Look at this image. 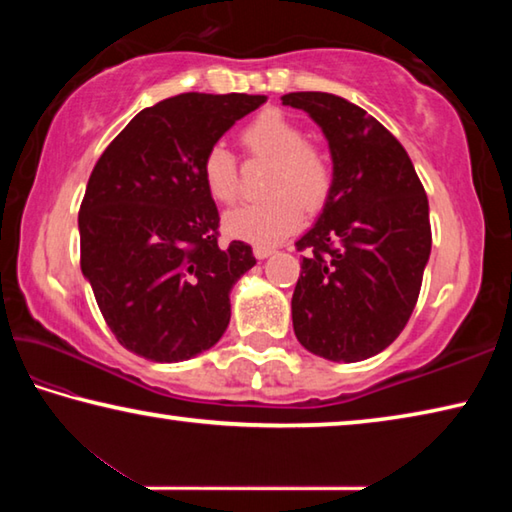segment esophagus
<instances>
[{"instance_id": "obj_1", "label": "esophagus", "mask_w": 512, "mask_h": 512, "mask_svg": "<svg viewBox=\"0 0 512 512\" xmlns=\"http://www.w3.org/2000/svg\"><path fill=\"white\" fill-rule=\"evenodd\" d=\"M253 253H255L257 259H266V257L273 255V248L271 246H255Z\"/></svg>"}]
</instances>
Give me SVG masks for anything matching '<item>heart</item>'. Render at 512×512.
I'll use <instances>...</instances> for the list:
<instances>
[{"instance_id":"1","label":"heart","mask_w":512,"mask_h":512,"mask_svg":"<svg viewBox=\"0 0 512 512\" xmlns=\"http://www.w3.org/2000/svg\"><path fill=\"white\" fill-rule=\"evenodd\" d=\"M248 158L271 160L264 178L262 201L244 203L225 214L223 230L230 237L257 246H273L302 223L309 212L327 203L334 187L332 155L318 142L307 140L305 128L287 112L266 108L239 131ZM201 178L216 203L230 205L239 194L237 160L225 146L214 144L203 153Z\"/></svg>"}]
</instances>
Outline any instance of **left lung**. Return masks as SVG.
<instances>
[{"mask_svg":"<svg viewBox=\"0 0 512 512\" xmlns=\"http://www.w3.org/2000/svg\"><path fill=\"white\" fill-rule=\"evenodd\" d=\"M323 128L334 187L296 248L293 332L309 352L354 363L386 350L409 323L431 253L429 201L404 146L336 94L289 92Z\"/></svg>","mask_w":512,"mask_h":512,"instance_id":"obj_1","label":"left lung"}]
</instances>
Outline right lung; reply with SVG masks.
<instances>
[{
	"mask_svg": "<svg viewBox=\"0 0 512 512\" xmlns=\"http://www.w3.org/2000/svg\"><path fill=\"white\" fill-rule=\"evenodd\" d=\"M264 101L235 92L164 99L137 112L94 164L79 210L81 271L133 354L185 361L228 327L230 289L257 259L244 241L219 244L201 160Z\"/></svg>",
	"mask_w": 512,
	"mask_h": 512,
	"instance_id": "obj_1",
	"label": "right lung"
}]
</instances>
